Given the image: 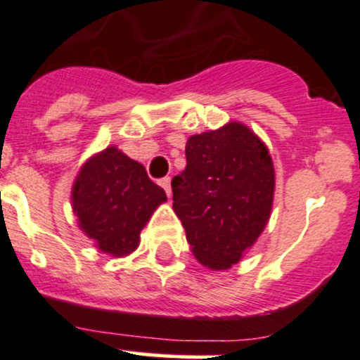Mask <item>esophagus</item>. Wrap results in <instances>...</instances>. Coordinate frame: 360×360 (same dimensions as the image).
I'll use <instances>...</instances> for the list:
<instances>
[{"instance_id":"esophagus-1","label":"esophagus","mask_w":360,"mask_h":360,"mask_svg":"<svg viewBox=\"0 0 360 360\" xmlns=\"http://www.w3.org/2000/svg\"><path fill=\"white\" fill-rule=\"evenodd\" d=\"M160 186L165 190L167 197L170 198V195H172V190H170V177H163V179H160Z\"/></svg>"}]
</instances>
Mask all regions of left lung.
<instances>
[{"label":"left lung","instance_id":"obj_1","mask_svg":"<svg viewBox=\"0 0 360 360\" xmlns=\"http://www.w3.org/2000/svg\"><path fill=\"white\" fill-rule=\"evenodd\" d=\"M275 169L266 144L240 122L195 134L186 169L172 179V207L191 252L228 270L263 233L274 207Z\"/></svg>","mask_w":360,"mask_h":360}]
</instances>
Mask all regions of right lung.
<instances>
[{"label":"right lung","instance_id":"right-lung-1","mask_svg":"<svg viewBox=\"0 0 360 360\" xmlns=\"http://www.w3.org/2000/svg\"><path fill=\"white\" fill-rule=\"evenodd\" d=\"M71 202L78 226L94 245L123 257L139 248L141 230L167 195L139 162L108 146L82 165Z\"/></svg>","mask_w":360,"mask_h":360}]
</instances>
